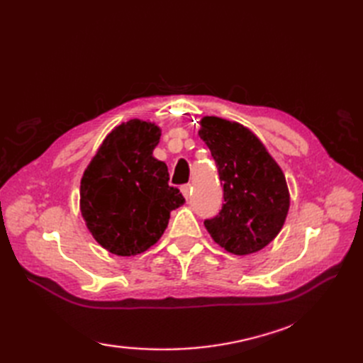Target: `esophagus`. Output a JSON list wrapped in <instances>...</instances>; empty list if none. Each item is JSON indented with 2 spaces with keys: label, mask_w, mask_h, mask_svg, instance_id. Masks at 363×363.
<instances>
[{
  "label": "esophagus",
  "mask_w": 363,
  "mask_h": 363,
  "mask_svg": "<svg viewBox=\"0 0 363 363\" xmlns=\"http://www.w3.org/2000/svg\"><path fill=\"white\" fill-rule=\"evenodd\" d=\"M180 191H182V194H183L184 199H186V200H189L191 192H192V186H191V184H183L182 188H180Z\"/></svg>",
  "instance_id": "esophagus-1"
}]
</instances>
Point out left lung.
I'll use <instances>...</instances> for the list:
<instances>
[{
	"mask_svg": "<svg viewBox=\"0 0 363 363\" xmlns=\"http://www.w3.org/2000/svg\"><path fill=\"white\" fill-rule=\"evenodd\" d=\"M199 130L224 188L221 212L206 219L215 242L248 256L272 242L286 221L291 196L279 163L252 131L235 121L204 116Z\"/></svg>",
	"mask_w": 363,
	"mask_h": 363,
	"instance_id": "1",
	"label": "left lung"
}]
</instances>
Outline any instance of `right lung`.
Wrapping results in <instances>:
<instances>
[{"instance_id": "obj_1", "label": "right lung", "mask_w": 363, "mask_h": 363, "mask_svg": "<svg viewBox=\"0 0 363 363\" xmlns=\"http://www.w3.org/2000/svg\"><path fill=\"white\" fill-rule=\"evenodd\" d=\"M162 130L130 119L108 133L80 182V212L94 239L112 255L138 256L155 245L184 203L152 151Z\"/></svg>"}]
</instances>
